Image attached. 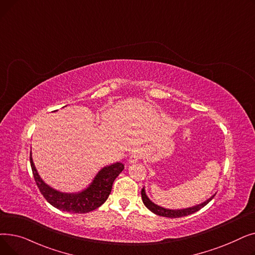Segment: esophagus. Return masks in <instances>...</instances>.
Returning a JSON list of instances; mask_svg holds the SVG:
<instances>
[{
  "label": "esophagus",
  "mask_w": 255,
  "mask_h": 255,
  "mask_svg": "<svg viewBox=\"0 0 255 255\" xmlns=\"http://www.w3.org/2000/svg\"><path fill=\"white\" fill-rule=\"evenodd\" d=\"M142 156H143V153H142L141 150H134L130 155L129 163H135V162H137L140 158H142Z\"/></svg>",
  "instance_id": "1"
}]
</instances>
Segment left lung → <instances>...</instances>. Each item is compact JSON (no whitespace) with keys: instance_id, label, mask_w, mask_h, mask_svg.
<instances>
[{"instance_id":"8db88e82","label":"left lung","mask_w":255,"mask_h":255,"mask_svg":"<svg viewBox=\"0 0 255 255\" xmlns=\"http://www.w3.org/2000/svg\"><path fill=\"white\" fill-rule=\"evenodd\" d=\"M214 196H215V194L212 195L209 199H207L206 202H204L203 204H199V205L191 207V208L182 209V210H169V209H165V208H162V207L157 206L156 204H154L152 200H150V198L146 196L144 187L141 189V198H142V202H143L144 206L148 208L151 212L156 214V215L168 217V218H180V217H184V216H188V215H190V214H193V213L197 212L198 210H200L202 208H204L206 205H208L211 202V200L214 198Z\"/></svg>"}]
</instances>
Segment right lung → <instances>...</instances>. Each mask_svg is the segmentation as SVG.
<instances>
[{"instance_id": "right-lung-1", "label": "right lung", "mask_w": 255, "mask_h": 255, "mask_svg": "<svg viewBox=\"0 0 255 255\" xmlns=\"http://www.w3.org/2000/svg\"><path fill=\"white\" fill-rule=\"evenodd\" d=\"M30 162L35 182L47 202L61 211L78 214L89 213L104 204L112 192L116 178L124 169V164L121 162L104 166L98 171L86 189L77 193H65L51 188L40 178L33 162L32 153L30 155Z\"/></svg>"}]
</instances>
